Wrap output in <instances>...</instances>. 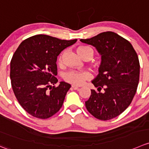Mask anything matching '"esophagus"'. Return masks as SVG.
<instances>
[{
  "mask_svg": "<svg viewBox=\"0 0 149 149\" xmlns=\"http://www.w3.org/2000/svg\"><path fill=\"white\" fill-rule=\"evenodd\" d=\"M71 89H74V90H76V89H79V87L78 86H75V85H72L71 86Z\"/></svg>",
  "mask_w": 149,
  "mask_h": 149,
  "instance_id": "1",
  "label": "esophagus"
}]
</instances>
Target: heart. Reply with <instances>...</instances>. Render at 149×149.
Masks as SVG:
<instances>
[{"label": "heart", "mask_w": 149, "mask_h": 149, "mask_svg": "<svg viewBox=\"0 0 149 149\" xmlns=\"http://www.w3.org/2000/svg\"><path fill=\"white\" fill-rule=\"evenodd\" d=\"M77 52L81 58L85 59L86 56H89L90 59L93 57L94 52L90 47H86V46H82L79 47L77 49ZM63 53L60 54L58 58V65H63ZM90 78V74L86 72H79L71 70V71L67 72L64 75V80L68 83H70L75 86H81L83 84L86 80Z\"/></svg>", "instance_id": "heart-1"}]
</instances>
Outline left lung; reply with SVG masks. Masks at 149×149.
I'll list each match as a JSON object with an SVG mask.
<instances>
[{
  "label": "left lung",
  "mask_w": 149,
  "mask_h": 149,
  "mask_svg": "<svg viewBox=\"0 0 149 149\" xmlns=\"http://www.w3.org/2000/svg\"><path fill=\"white\" fill-rule=\"evenodd\" d=\"M80 41L95 47L102 60L99 74L92 81L97 91L91 89L90 97L85 102L86 109L100 120L113 119L127 109L136 93L140 77L138 54L127 40L113 32Z\"/></svg>",
  "instance_id": "obj_1"
}]
</instances>
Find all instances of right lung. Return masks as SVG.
<instances>
[{
	"mask_svg": "<svg viewBox=\"0 0 149 149\" xmlns=\"http://www.w3.org/2000/svg\"><path fill=\"white\" fill-rule=\"evenodd\" d=\"M76 41L36 35L24 40L14 52L10 63L11 86L19 103L31 116L48 119L62 108L71 86L65 81L55 86L56 62L60 52Z\"/></svg>",
	"mask_w": 149,
	"mask_h": 149,
	"instance_id": "obj_1",
	"label": "right lung"
}]
</instances>
